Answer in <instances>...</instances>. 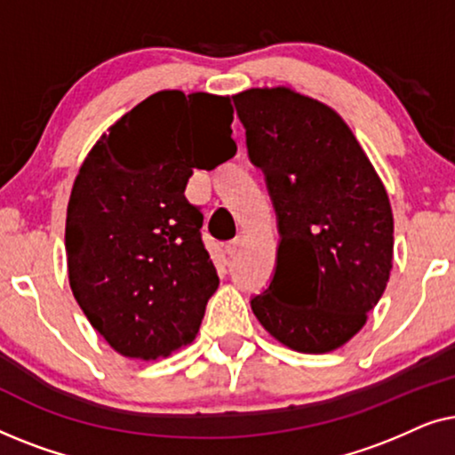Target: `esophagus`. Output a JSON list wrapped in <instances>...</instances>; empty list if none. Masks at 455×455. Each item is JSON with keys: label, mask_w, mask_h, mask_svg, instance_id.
Returning <instances> with one entry per match:
<instances>
[{"label": "esophagus", "mask_w": 455, "mask_h": 455, "mask_svg": "<svg viewBox=\"0 0 455 455\" xmlns=\"http://www.w3.org/2000/svg\"><path fill=\"white\" fill-rule=\"evenodd\" d=\"M240 246H242V238H234L232 242H228L226 251H228L229 257H235V254L240 252Z\"/></svg>", "instance_id": "34e87169"}]
</instances>
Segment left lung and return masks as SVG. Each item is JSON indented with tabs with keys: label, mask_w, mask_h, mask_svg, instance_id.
<instances>
[{
	"label": "left lung",
	"mask_w": 455,
	"mask_h": 455,
	"mask_svg": "<svg viewBox=\"0 0 455 455\" xmlns=\"http://www.w3.org/2000/svg\"><path fill=\"white\" fill-rule=\"evenodd\" d=\"M248 157L277 213V267L251 300L290 350H338L364 327L389 282L394 215L387 190L338 111L290 86L234 95Z\"/></svg>",
	"instance_id": "left-lung-1"
}]
</instances>
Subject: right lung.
Returning a JSON list of instances; mask_svg holds the SVG:
<instances>
[{
    "instance_id": "obj_1",
    "label": "right lung",
    "mask_w": 455,
    "mask_h": 455,
    "mask_svg": "<svg viewBox=\"0 0 455 455\" xmlns=\"http://www.w3.org/2000/svg\"><path fill=\"white\" fill-rule=\"evenodd\" d=\"M234 108L211 92L159 91L95 142L66 215L68 279L117 354L157 360L195 341L220 285L184 196L192 170L235 155Z\"/></svg>"
}]
</instances>
